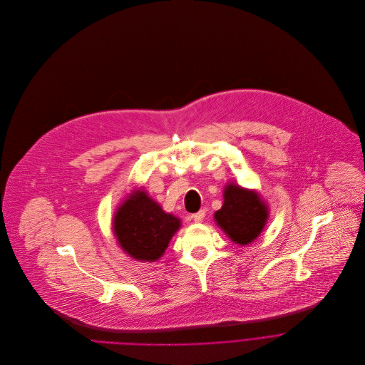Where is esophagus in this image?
<instances>
[{
	"mask_svg": "<svg viewBox=\"0 0 365 365\" xmlns=\"http://www.w3.org/2000/svg\"><path fill=\"white\" fill-rule=\"evenodd\" d=\"M204 217H205V211H204V210H200L198 212L192 214V220H194L195 223H201V222L204 220Z\"/></svg>",
	"mask_w": 365,
	"mask_h": 365,
	"instance_id": "34e87169",
	"label": "esophagus"
}]
</instances>
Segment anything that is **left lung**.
I'll return each instance as SVG.
<instances>
[{"mask_svg":"<svg viewBox=\"0 0 365 365\" xmlns=\"http://www.w3.org/2000/svg\"><path fill=\"white\" fill-rule=\"evenodd\" d=\"M223 194L225 202L214 212L215 223L235 243L242 246L252 243L267 222L266 202L256 191L246 190L236 182L227 184Z\"/></svg>","mask_w":365,"mask_h":365,"instance_id":"obj_1","label":"left lung"}]
</instances>
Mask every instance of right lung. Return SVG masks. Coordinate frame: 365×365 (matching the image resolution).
<instances>
[{
	"mask_svg": "<svg viewBox=\"0 0 365 365\" xmlns=\"http://www.w3.org/2000/svg\"><path fill=\"white\" fill-rule=\"evenodd\" d=\"M180 226V218L165 212L143 190L129 194L113 217L118 245L130 257L143 262L158 260Z\"/></svg>",
	"mask_w": 365,
	"mask_h": 365,
	"instance_id": "1",
	"label": "right lung"
}]
</instances>
